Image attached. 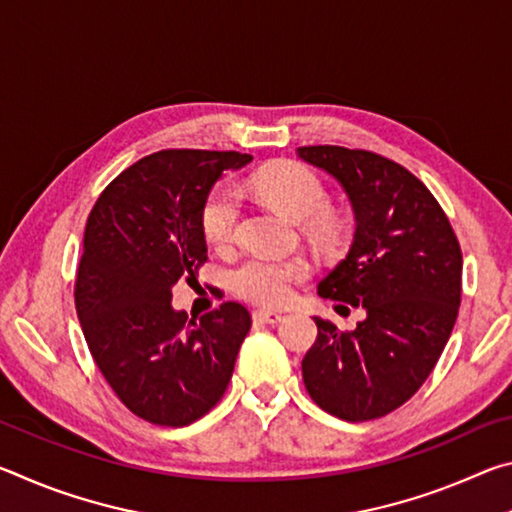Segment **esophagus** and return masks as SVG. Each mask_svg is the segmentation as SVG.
I'll use <instances>...</instances> for the list:
<instances>
[{"instance_id": "34e87169", "label": "esophagus", "mask_w": 512, "mask_h": 512, "mask_svg": "<svg viewBox=\"0 0 512 512\" xmlns=\"http://www.w3.org/2000/svg\"><path fill=\"white\" fill-rule=\"evenodd\" d=\"M255 318L262 320V323H280V320H284V316L280 314V311H268V309L255 311Z\"/></svg>"}]
</instances>
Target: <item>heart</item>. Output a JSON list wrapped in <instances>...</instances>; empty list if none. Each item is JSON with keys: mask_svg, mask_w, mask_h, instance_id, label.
<instances>
[{"mask_svg": "<svg viewBox=\"0 0 512 512\" xmlns=\"http://www.w3.org/2000/svg\"><path fill=\"white\" fill-rule=\"evenodd\" d=\"M248 187L268 205L291 216L293 221L311 223L329 210V192L323 180L307 164L282 160L255 171ZM241 219V196L235 185H219L207 196L201 214L207 244L225 248L237 239ZM305 259H280L262 253L246 255L230 268V284L241 298L259 305H280L291 296L293 282L307 277Z\"/></svg>", "mask_w": 512, "mask_h": 512, "instance_id": "heart-1", "label": "heart"}]
</instances>
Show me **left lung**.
<instances>
[{"label": "left lung", "mask_w": 512, "mask_h": 512, "mask_svg": "<svg viewBox=\"0 0 512 512\" xmlns=\"http://www.w3.org/2000/svg\"><path fill=\"white\" fill-rule=\"evenodd\" d=\"M298 155L339 180L357 223L350 253L318 293L366 309L352 332L316 318L302 379L323 411L375 420L411 400L445 350L461 305V246L402 164L345 146H300Z\"/></svg>", "instance_id": "left-lung-1"}]
</instances>
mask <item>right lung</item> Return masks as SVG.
I'll return each mask as SVG.
<instances>
[{
  "mask_svg": "<svg viewBox=\"0 0 512 512\" xmlns=\"http://www.w3.org/2000/svg\"><path fill=\"white\" fill-rule=\"evenodd\" d=\"M253 155L158 151L121 171L85 223L76 314L101 375L137 418L187 427L214 409L235 370L250 314L223 302L201 320L171 307L178 282L207 262L201 225L223 171Z\"/></svg>",
  "mask_w": 512,
  "mask_h": 512,
  "instance_id": "obj_1",
  "label": "right lung"
}]
</instances>
